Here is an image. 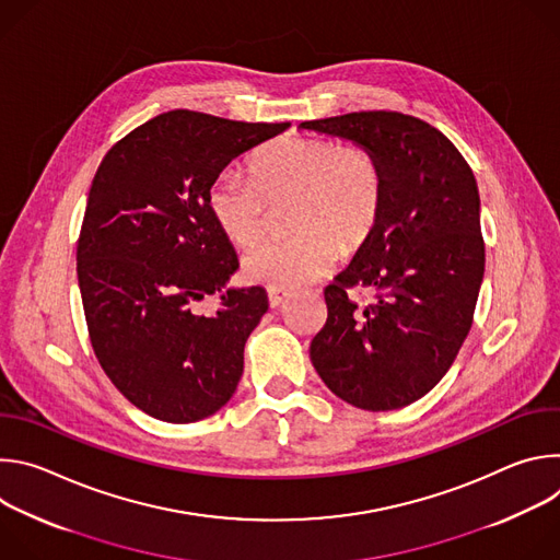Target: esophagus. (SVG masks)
Returning <instances> with one entry per match:
<instances>
[{
  "instance_id": "34e87169",
  "label": "esophagus",
  "mask_w": 560,
  "mask_h": 560,
  "mask_svg": "<svg viewBox=\"0 0 560 560\" xmlns=\"http://www.w3.org/2000/svg\"><path fill=\"white\" fill-rule=\"evenodd\" d=\"M290 296L288 290H279V288H268V301H270V307H279L281 303H285Z\"/></svg>"
}]
</instances>
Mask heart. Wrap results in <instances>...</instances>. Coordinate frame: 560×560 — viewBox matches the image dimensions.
Returning a JSON list of instances; mask_svg holds the SVG:
<instances>
[{"label": "heart", "mask_w": 560, "mask_h": 560, "mask_svg": "<svg viewBox=\"0 0 560 560\" xmlns=\"http://www.w3.org/2000/svg\"><path fill=\"white\" fill-rule=\"evenodd\" d=\"M288 208L281 242L257 246L244 257L253 283L292 290L316 281L372 236L385 203V173L363 145L330 139L283 137L250 162V177L223 171L208 190V210L234 246H253L266 232L270 208Z\"/></svg>", "instance_id": "obj_1"}]
</instances>
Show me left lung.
<instances>
[{
	"instance_id": "obj_1",
	"label": "left lung",
	"mask_w": 560,
	"mask_h": 560,
	"mask_svg": "<svg viewBox=\"0 0 560 560\" xmlns=\"http://www.w3.org/2000/svg\"><path fill=\"white\" fill-rule=\"evenodd\" d=\"M299 128L372 150L385 173L372 236L324 292L312 365L354 408H406L445 376L471 328L486 272L474 173L441 130L410 115L368 110ZM354 284L377 301L359 306L347 294Z\"/></svg>"
}]
</instances>
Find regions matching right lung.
I'll use <instances>...</instances> for the list:
<instances>
[{"instance_id": "obj_1", "label": "right lung", "mask_w": 560, "mask_h": 560, "mask_svg": "<svg viewBox=\"0 0 560 560\" xmlns=\"http://www.w3.org/2000/svg\"><path fill=\"white\" fill-rule=\"evenodd\" d=\"M288 128L171 110L128 132L97 168L77 244L79 292L100 365L152 419L201 421L244 374L268 294L228 285L238 259L208 190L232 159ZM208 293L220 310L195 315Z\"/></svg>"}]
</instances>
